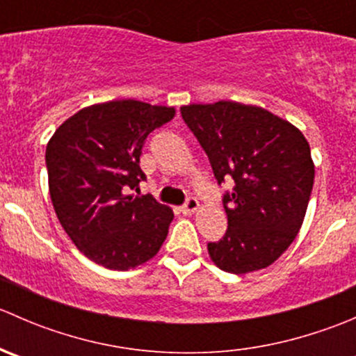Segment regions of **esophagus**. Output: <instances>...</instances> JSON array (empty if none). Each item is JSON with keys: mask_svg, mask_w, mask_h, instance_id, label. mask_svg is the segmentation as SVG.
<instances>
[{"mask_svg": "<svg viewBox=\"0 0 356 356\" xmlns=\"http://www.w3.org/2000/svg\"><path fill=\"white\" fill-rule=\"evenodd\" d=\"M198 208H200V201L198 200H196V198H188V200H186V203L181 207V211L184 215H191V213H195V211L198 210Z\"/></svg>", "mask_w": 356, "mask_h": 356, "instance_id": "1", "label": "esophagus"}]
</instances>
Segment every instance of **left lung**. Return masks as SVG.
I'll return each mask as SVG.
<instances>
[{
	"label": "left lung",
	"instance_id": "obj_1",
	"mask_svg": "<svg viewBox=\"0 0 356 356\" xmlns=\"http://www.w3.org/2000/svg\"><path fill=\"white\" fill-rule=\"evenodd\" d=\"M182 120L210 160L227 231L208 253L218 268L248 274L274 264L294 241L307 213L315 167L310 145L289 122L236 102L188 105Z\"/></svg>",
	"mask_w": 356,
	"mask_h": 356
}]
</instances>
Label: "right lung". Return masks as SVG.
I'll use <instances>...</instances> for the list:
<instances>
[{
  "instance_id": "obj_1",
  "label": "right lung",
  "mask_w": 356,
  "mask_h": 356,
  "mask_svg": "<svg viewBox=\"0 0 356 356\" xmlns=\"http://www.w3.org/2000/svg\"><path fill=\"white\" fill-rule=\"evenodd\" d=\"M170 106L120 99L82 108L46 146L49 195L79 251L110 270H129L158 253L174 213L152 195L134 196L149 132L174 118Z\"/></svg>"
}]
</instances>
